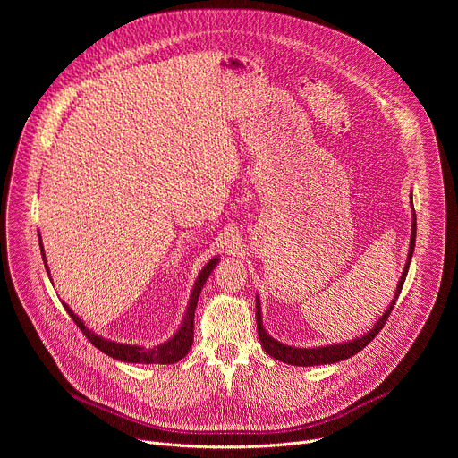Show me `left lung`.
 Segmentation results:
<instances>
[{
  "label": "left lung",
  "mask_w": 458,
  "mask_h": 458,
  "mask_svg": "<svg viewBox=\"0 0 458 458\" xmlns=\"http://www.w3.org/2000/svg\"><path fill=\"white\" fill-rule=\"evenodd\" d=\"M411 235H410V250H408V259H406V265H404V270H403V276L399 279V284H397V290H395V295L394 299H391L389 306L386 308V311L382 313V317L375 322V326H371L369 332H366L364 335L360 337H355L352 341H346V343H335V344H324V346H313V348H299V346H290V344H284L277 339H274L263 324V313H260V299L259 295H255V318H257V332H259V339H260V346L265 348V352L281 360V362H286V364H292V366H320V364H335V362H341V360H346L350 357H353L355 353H359L362 348H366L375 337L377 334L382 330V326L386 324L391 310H394L399 295H401V290L404 286V281H406V276H408V270H410V263H411V257H413V250H415V237H417V217H415V210H413V198H411Z\"/></svg>",
  "instance_id": "obj_1"
}]
</instances>
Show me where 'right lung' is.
Listing matches in <instances>:
<instances>
[{
	"mask_svg": "<svg viewBox=\"0 0 458 458\" xmlns=\"http://www.w3.org/2000/svg\"><path fill=\"white\" fill-rule=\"evenodd\" d=\"M38 237H39V250H41V255H43V263H45V270L48 274V279L52 281L50 277V272H48V265H47V257H45V250H43V241H41V233L38 232ZM221 257H214L210 259L208 263L205 265V268L199 272L198 279H195L193 283V288H191V293H190V299H188V306H186V311L182 315V320L179 324V328L175 330V334L157 344V346H152V348H147V346H141V344H126V343H117V341H110V339H105L98 334H94L90 328H87L85 322L81 320V317H78L72 308L63 302L64 310H67V313L74 318V322L80 326V330L87 335V339L98 348L101 350L105 355L115 359V360H121V362H136V364H175L179 362L182 357L188 355L191 344H193V315H195V306H198V301H199V295H201V290L207 283V279L210 277V274L214 272V268L219 265Z\"/></svg>",
	"mask_w": 458,
	"mask_h": 458,
	"instance_id": "right-lung-1",
	"label": "right lung"
}]
</instances>
